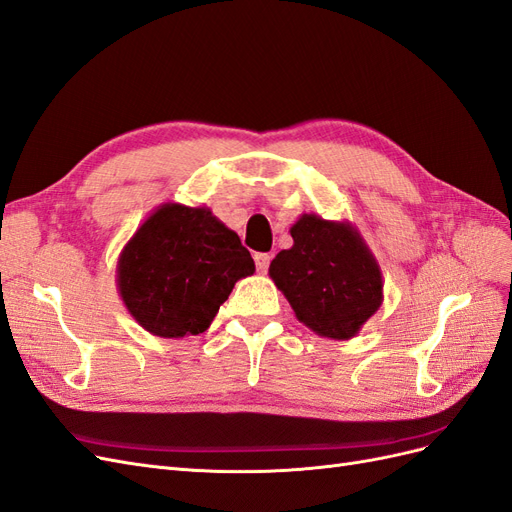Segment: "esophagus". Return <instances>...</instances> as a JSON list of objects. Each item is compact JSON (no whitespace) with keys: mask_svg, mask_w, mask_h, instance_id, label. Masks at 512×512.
Returning <instances> with one entry per match:
<instances>
[{"mask_svg":"<svg viewBox=\"0 0 512 512\" xmlns=\"http://www.w3.org/2000/svg\"><path fill=\"white\" fill-rule=\"evenodd\" d=\"M254 262H256V269H258L260 273H267V269H269V262H271V254L258 252V254H254Z\"/></svg>","mask_w":512,"mask_h":512,"instance_id":"1","label":"esophagus"}]
</instances>
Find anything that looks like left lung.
<instances>
[{
    "label": "left lung",
    "mask_w": 512,
    "mask_h": 512,
    "mask_svg": "<svg viewBox=\"0 0 512 512\" xmlns=\"http://www.w3.org/2000/svg\"><path fill=\"white\" fill-rule=\"evenodd\" d=\"M292 247L271 260L269 277L294 316L320 337L352 339L382 301V271L350 222L303 213L290 226Z\"/></svg>",
    "instance_id": "8db88e82"
}]
</instances>
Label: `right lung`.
<instances>
[{"mask_svg": "<svg viewBox=\"0 0 512 512\" xmlns=\"http://www.w3.org/2000/svg\"><path fill=\"white\" fill-rule=\"evenodd\" d=\"M256 271L235 230L209 207L164 203L117 258V290L130 316L158 337L207 331L220 305Z\"/></svg>", "mask_w": 512, "mask_h": 512, "instance_id": "right-lung-1", "label": "right lung"}]
</instances>
